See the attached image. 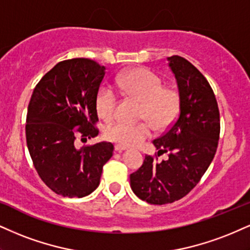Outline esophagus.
I'll return each mask as SVG.
<instances>
[{
  "label": "esophagus",
  "instance_id": "esophagus-1",
  "mask_svg": "<svg viewBox=\"0 0 250 250\" xmlns=\"http://www.w3.org/2000/svg\"><path fill=\"white\" fill-rule=\"evenodd\" d=\"M114 148H115V151H117V152H122V151H125V150L128 149L127 146H121V144H115V146H114Z\"/></svg>",
  "mask_w": 250,
  "mask_h": 250
}]
</instances>
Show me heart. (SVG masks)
<instances>
[{"label":"heart","instance_id":"obj_1","mask_svg":"<svg viewBox=\"0 0 250 250\" xmlns=\"http://www.w3.org/2000/svg\"><path fill=\"white\" fill-rule=\"evenodd\" d=\"M116 85L129 96L142 101V113L158 129L172 125L179 112V94L171 87H163V81L148 68H134L116 80ZM117 95L110 87H102L96 96V109L104 120H110L115 113ZM154 133L151 122L129 123L115 121L104 129V136L123 146H140Z\"/></svg>","mask_w":250,"mask_h":250}]
</instances>
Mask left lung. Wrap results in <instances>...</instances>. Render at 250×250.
<instances>
[{
	"label": "left lung",
	"mask_w": 250,
	"mask_h": 250,
	"mask_svg": "<svg viewBox=\"0 0 250 250\" xmlns=\"http://www.w3.org/2000/svg\"><path fill=\"white\" fill-rule=\"evenodd\" d=\"M179 92V115L167 133L152 141L158 155L146 156L130 174L131 190L140 199L164 205L182 199L199 183L214 158L220 135V114L212 87L188 60L167 58Z\"/></svg>",
	"instance_id": "obj_1"
}]
</instances>
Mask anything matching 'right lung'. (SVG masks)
<instances>
[{
    "label": "right lung",
    "mask_w": 250,
    "mask_h": 250,
    "mask_svg": "<svg viewBox=\"0 0 250 250\" xmlns=\"http://www.w3.org/2000/svg\"><path fill=\"white\" fill-rule=\"evenodd\" d=\"M106 67L87 58L64 60L35 87L28 107L25 134L41 179L55 193L68 198L91 194L100 184L102 167L114 146L100 142L76 146L98 136L96 96Z\"/></svg>",
    "instance_id": "right-lung-1"
}]
</instances>
